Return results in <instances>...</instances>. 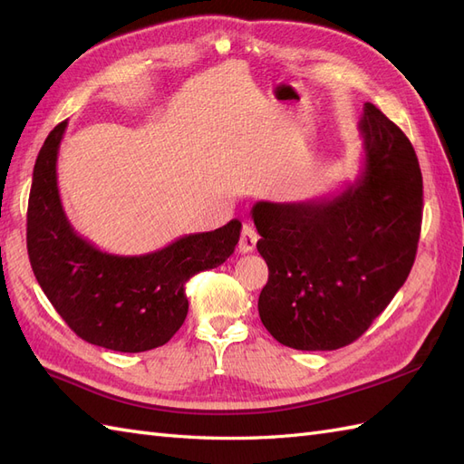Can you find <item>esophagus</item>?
Returning <instances> with one entry per match:
<instances>
[{
  "instance_id": "1",
  "label": "esophagus",
  "mask_w": 464,
  "mask_h": 464,
  "mask_svg": "<svg viewBox=\"0 0 464 464\" xmlns=\"http://www.w3.org/2000/svg\"><path fill=\"white\" fill-rule=\"evenodd\" d=\"M257 232L256 228L251 227V224H244L242 227V234H240V242H237V249H240V254H249V251L256 249L257 244Z\"/></svg>"
}]
</instances>
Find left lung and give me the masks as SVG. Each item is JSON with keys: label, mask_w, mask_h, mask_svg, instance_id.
<instances>
[{"label": "left lung", "mask_w": 464, "mask_h": 464, "mask_svg": "<svg viewBox=\"0 0 464 464\" xmlns=\"http://www.w3.org/2000/svg\"><path fill=\"white\" fill-rule=\"evenodd\" d=\"M363 166L329 198L259 201L251 218L269 266L259 317L296 350H336L368 331L409 276L422 228V172L412 143L363 106Z\"/></svg>", "instance_id": "8db88e82"}]
</instances>
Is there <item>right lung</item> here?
Instances as JSON below:
<instances>
[{
	"label": "right lung",
	"instance_id": "add662e5",
	"mask_svg": "<svg viewBox=\"0 0 464 464\" xmlns=\"http://www.w3.org/2000/svg\"><path fill=\"white\" fill-rule=\"evenodd\" d=\"M65 128L67 120L50 131L33 172L26 247L34 276L82 341L118 353L162 346L188 315L186 283L234 254L242 224L181 236L145 256L106 254L73 230L60 199L55 164Z\"/></svg>",
	"mask_w": 464,
	"mask_h": 464
}]
</instances>
